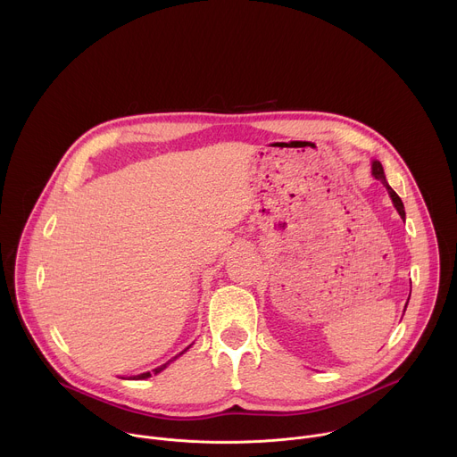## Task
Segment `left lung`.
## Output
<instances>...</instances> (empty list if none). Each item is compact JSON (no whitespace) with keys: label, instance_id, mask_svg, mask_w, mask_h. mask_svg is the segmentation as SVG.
<instances>
[{"label":"left lung","instance_id":"1","mask_svg":"<svg viewBox=\"0 0 457 457\" xmlns=\"http://www.w3.org/2000/svg\"><path fill=\"white\" fill-rule=\"evenodd\" d=\"M372 175L386 187V191H388V195H390V199H393V204H395V208L398 210V213H400V217L405 220V208H403V203H402V199L398 197V193L388 186V182H386V179H385V173H383V166H381V162L379 161H372ZM409 302V300H407Z\"/></svg>","mask_w":457,"mask_h":457}]
</instances>
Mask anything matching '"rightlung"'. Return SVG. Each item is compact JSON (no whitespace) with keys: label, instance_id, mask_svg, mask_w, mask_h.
<instances>
[{"label":"right lung","instance_id":"1","mask_svg":"<svg viewBox=\"0 0 457 457\" xmlns=\"http://www.w3.org/2000/svg\"><path fill=\"white\" fill-rule=\"evenodd\" d=\"M189 347H191V345H189ZM189 347H186V349H184V351H187V349H189ZM184 351H182V353H184ZM182 353H180V354H182ZM175 358H177V356H175ZM175 358H171V360H170V361H166V363H162V365H161V367H157V369H154V370H152V372H143V374H137V376H132V379H146V378H150V376H152V374H159V372H161V370H164V369H166V367H168V365H170V363H171V361H173V360H175Z\"/></svg>","mask_w":457,"mask_h":457}]
</instances>
